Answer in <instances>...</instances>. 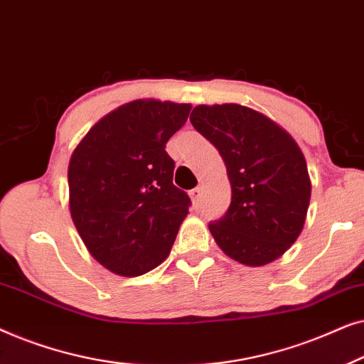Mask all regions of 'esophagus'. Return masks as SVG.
Here are the masks:
<instances>
[{
    "instance_id": "esophagus-1",
    "label": "esophagus",
    "mask_w": 364,
    "mask_h": 364,
    "mask_svg": "<svg viewBox=\"0 0 364 364\" xmlns=\"http://www.w3.org/2000/svg\"><path fill=\"white\" fill-rule=\"evenodd\" d=\"M191 197H192V202L197 205L202 198V187H196L193 191H191Z\"/></svg>"
}]
</instances>
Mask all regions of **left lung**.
Wrapping results in <instances>:
<instances>
[{
	"instance_id": "8db88e82",
	"label": "left lung",
	"mask_w": 364,
	"mask_h": 364,
	"mask_svg": "<svg viewBox=\"0 0 364 364\" xmlns=\"http://www.w3.org/2000/svg\"><path fill=\"white\" fill-rule=\"evenodd\" d=\"M192 126L225 162L232 202L208 223L217 245L248 267L282 257L305 225L311 182L306 161L287 131L240 104L197 106Z\"/></svg>"
}]
</instances>
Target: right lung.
Wrapping results in <instances>:
<instances>
[{
    "instance_id": "add662e5",
    "label": "right lung",
    "mask_w": 364,
    "mask_h": 364,
    "mask_svg": "<svg viewBox=\"0 0 364 364\" xmlns=\"http://www.w3.org/2000/svg\"><path fill=\"white\" fill-rule=\"evenodd\" d=\"M191 104L139 99L94 124L68 168L69 208L84 245L116 275L139 277L166 260L191 198L172 183L166 144Z\"/></svg>"
}]
</instances>
